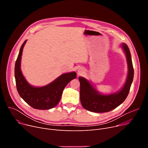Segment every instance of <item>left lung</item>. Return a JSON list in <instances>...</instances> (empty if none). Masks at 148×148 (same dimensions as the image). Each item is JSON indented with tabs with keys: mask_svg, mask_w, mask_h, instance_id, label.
Instances as JSON below:
<instances>
[{
	"mask_svg": "<svg viewBox=\"0 0 148 148\" xmlns=\"http://www.w3.org/2000/svg\"><path fill=\"white\" fill-rule=\"evenodd\" d=\"M128 65L127 78L123 88L118 92L103 95L97 91L86 78L79 77L80 82V101L84 109L91 112H107L116 108L127 97L134 79V70L130 49L125 43L122 45Z\"/></svg>",
	"mask_w": 148,
	"mask_h": 148,
	"instance_id": "8db88e82",
	"label": "left lung"
}]
</instances>
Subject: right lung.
Instances as JSON below:
<instances>
[{
    "label": "right lung",
    "mask_w": 148,
    "mask_h": 148,
    "mask_svg": "<svg viewBox=\"0 0 148 148\" xmlns=\"http://www.w3.org/2000/svg\"><path fill=\"white\" fill-rule=\"evenodd\" d=\"M26 40L20 49L16 61L14 77L18 94L27 104L34 109L49 110L60 102L63 90L68 83L76 78V73L63 74L50 84L41 87H34L27 82L20 69L21 58Z\"/></svg>",
    "instance_id": "1"
}]
</instances>
